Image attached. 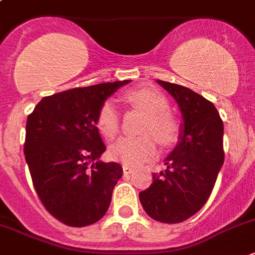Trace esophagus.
<instances>
[{
	"label": "esophagus",
	"instance_id": "1",
	"mask_svg": "<svg viewBox=\"0 0 255 255\" xmlns=\"http://www.w3.org/2000/svg\"><path fill=\"white\" fill-rule=\"evenodd\" d=\"M133 168L130 167V166H126L123 165V172H125V175H129V173H132Z\"/></svg>",
	"mask_w": 255,
	"mask_h": 255
}]
</instances>
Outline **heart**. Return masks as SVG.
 Listing matches in <instances>:
<instances>
[{"label": "heart", "instance_id": "heart-1", "mask_svg": "<svg viewBox=\"0 0 255 255\" xmlns=\"http://www.w3.org/2000/svg\"><path fill=\"white\" fill-rule=\"evenodd\" d=\"M126 102L146 114L139 137H123L109 149L113 160L126 166H141L157 156V141L161 144L173 143L177 138L178 125L167 112L168 102L165 95L152 88H139L126 94ZM120 112L112 102L101 107L97 117V127L103 137L113 139L120 132Z\"/></svg>", "mask_w": 255, "mask_h": 255}]
</instances>
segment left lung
Instances as JSON below:
<instances>
[{
  "instance_id": "obj_1",
  "label": "left lung",
  "mask_w": 255,
  "mask_h": 255,
  "mask_svg": "<svg viewBox=\"0 0 255 255\" xmlns=\"http://www.w3.org/2000/svg\"><path fill=\"white\" fill-rule=\"evenodd\" d=\"M177 103L182 117L178 142L165 158L166 170L153 173L139 192L147 215L166 224L186 220L205 205L224 163V126L215 106L182 85L157 80Z\"/></svg>"
}]
</instances>
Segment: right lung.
Listing matches in <instances>:
<instances>
[{
  "mask_svg": "<svg viewBox=\"0 0 255 255\" xmlns=\"http://www.w3.org/2000/svg\"><path fill=\"white\" fill-rule=\"evenodd\" d=\"M130 80L75 88L44 97L27 117L25 158L42 205L69 227H87L106 215L123 168L102 162L97 127L104 102Z\"/></svg>",
  "mask_w": 255,
  "mask_h": 255,
  "instance_id": "obj_1",
  "label": "right lung"
}]
</instances>
